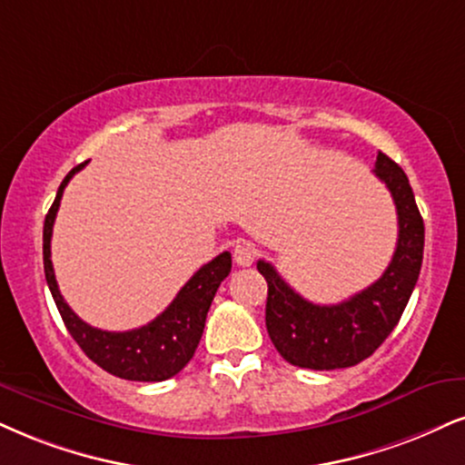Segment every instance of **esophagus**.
Returning <instances> with one entry per match:
<instances>
[{
	"mask_svg": "<svg viewBox=\"0 0 465 465\" xmlns=\"http://www.w3.org/2000/svg\"><path fill=\"white\" fill-rule=\"evenodd\" d=\"M232 259H234V262H237V265H242V267H250L252 262H254V259H256V250L252 248L250 243H237L232 248Z\"/></svg>",
	"mask_w": 465,
	"mask_h": 465,
	"instance_id": "esophagus-1",
	"label": "esophagus"
}]
</instances>
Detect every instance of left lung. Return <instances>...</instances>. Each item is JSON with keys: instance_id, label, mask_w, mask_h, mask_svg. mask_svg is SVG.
Returning <instances> with one entry per match:
<instances>
[{"instance_id": "obj_1", "label": "left lung", "mask_w": 465, "mask_h": 465, "mask_svg": "<svg viewBox=\"0 0 465 465\" xmlns=\"http://www.w3.org/2000/svg\"><path fill=\"white\" fill-rule=\"evenodd\" d=\"M375 176L386 183L399 215L397 250L383 276L349 300L321 306L295 293L272 262L256 267L267 280L265 323L273 347L300 369L334 371L355 366L386 341L414 291L425 250V222L405 172L377 153Z\"/></svg>"}]
</instances>
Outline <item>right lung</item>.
<instances>
[{
  "instance_id": "add662e5",
  "label": "right lung",
  "mask_w": 465,
  "mask_h": 465,
  "mask_svg": "<svg viewBox=\"0 0 465 465\" xmlns=\"http://www.w3.org/2000/svg\"><path fill=\"white\" fill-rule=\"evenodd\" d=\"M84 165L85 163H79L77 168H73L64 176L60 189H57L54 204H51L49 213L45 217L43 261L45 278H47L51 295H54V302L62 314L68 334L103 371L129 381L170 380L176 372L185 369L189 360L196 353L211 302H213L222 280L231 273V252H222L213 261L200 267L179 291V295L172 300L170 306L159 317H154L151 323L129 331H105L93 328V325L79 319L64 302L60 289H57L54 265H51V234H54V222L57 209H60L62 193H64L68 181Z\"/></svg>"
}]
</instances>
